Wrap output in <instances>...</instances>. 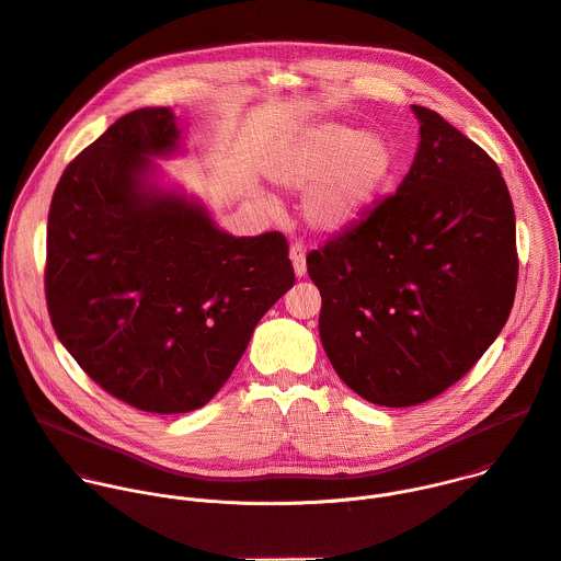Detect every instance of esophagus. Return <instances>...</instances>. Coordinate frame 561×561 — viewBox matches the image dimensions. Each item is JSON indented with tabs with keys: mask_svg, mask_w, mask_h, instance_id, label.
<instances>
[{
	"mask_svg": "<svg viewBox=\"0 0 561 561\" xmlns=\"http://www.w3.org/2000/svg\"><path fill=\"white\" fill-rule=\"evenodd\" d=\"M290 262H293L295 275L304 277L306 275V247L301 242L290 244Z\"/></svg>",
	"mask_w": 561,
	"mask_h": 561,
	"instance_id": "1",
	"label": "esophagus"
}]
</instances>
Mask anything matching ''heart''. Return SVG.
<instances>
[{"label": "heart", "instance_id": "1", "mask_svg": "<svg viewBox=\"0 0 561 561\" xmlns=\"http://www.w3.org/2000/svg\"><path fill=\"white\" fill-rule=\"evenodd\" d=\"M394 171L392 146L373 130L319 124L290 139L271 175L293 191H308L304 215L317 230L355 224L381 195Z\"/></svg>", "mask_w": 561, "mask_h": 561}]
</instances>
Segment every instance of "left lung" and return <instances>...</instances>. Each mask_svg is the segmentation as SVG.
I'll use <instances>...</instances> for the list:
<instances>
[{"instance_id":"obj_1","label":"left lung","mask_w":561,"mask_h":561,"mask_svg":"<svg viewBox=\"0 0 561 561\" xmlns=\"http://www.w3.org/2000/svg\"><path fill=\"white\" fill-rule=\"evenodd\" d=\"M413 113L420 146L397 193L306 257L335 373L388 409L428 402L477 364L506 324L519 271L500 167L439 113Z\"/></svg>"}]
</instances>
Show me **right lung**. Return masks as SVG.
<instances>
[{
	"instance_id": "right-lung-1",
	"label": "right lung",
	"mask_w": 561,
	"mask_h": 561,
	"mask_svg": "<svg viewBox=\"0 0 561 561\" xmlns=\"http://www.w3.org/2000/svg\"><path fill=\"white\" fill-rule=\"evenodd\" d=\"M180 148L171 108L119 117L66 167L46 228L53 329L108 394L146 413L202 409L295 284L282 232L232 237L152 184Z\"/></svg>"
}]
</instances>
